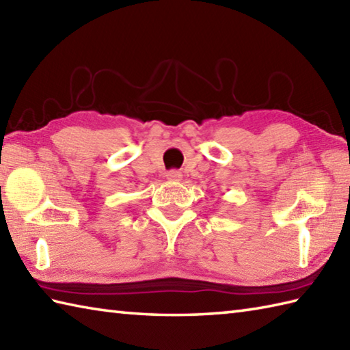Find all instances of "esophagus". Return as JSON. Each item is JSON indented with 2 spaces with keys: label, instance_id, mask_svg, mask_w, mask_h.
Instances as JSON below:
<instances>
[{
  "label": "esophagus",
  "instance_id": "esophagus-1",
  "mask_svg": "<svg viewBox=\"0 0 350 350\" xmlns=\"http://www.w3.org/2000/svg\"><path fill=\"white\" fill-rule=\"evenodd\" d=\"M165 176H167V179L171 180V182H180L182 177H183V174L180 173V171H177V170L168 171V173H167Z\"/></svg>",
  "mask_w": 350,
  "mask_h": 350
}]
</instances>
